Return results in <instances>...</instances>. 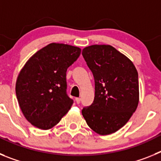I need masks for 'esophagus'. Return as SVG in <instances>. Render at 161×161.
Returning <instances> with one entry per match:
<instances>
[{"label": "esophagus", "instance_id": "esophagus-1", "mask_svg": "<svg viewBox=\"0 0 161 161\" xmlns=\"http://www.w3.org/2000/svg\"><path fill=\"white\" fill-rule=\"evenodd\" d=\"M75 100H76V103H77V104H79L80 102V97H76Z\"/></svg>", "mask_w": 161, "mask_h": 161}]
</instances>
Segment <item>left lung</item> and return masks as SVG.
I'll use <instances>...</instances> for the list:
<instances>
[{
  "mask_svg": "<svg viewBox=\"0 0 161 161\" xmlns=\"http://www.w3.org/2000/svg\"><path fill=\"white\" fill-rule=\"evenodd\" d=\"M82 55L93 72L95 97L82 109L88 126L106 136L122 128L136 110L139 101V80L130 59L110 45H92Z\"/></svg>",
  "mask_w": 161,
  "mask_h": 161,
  "instance_id": "left-lung-1",
  "label": "left lung"
}]
</instances>
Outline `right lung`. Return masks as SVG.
Segmentation results:
<instances>
[{"instance_id":"add662e5","label":"right lung","mask_w":161,"mask_h":161,"mask_svg":"<svg viewBox=\"0 0 161 161\" xmlns=\"http://www.w3.org/2000/svg\"><path fill=\"white\" fill-rule=\"evenodd\" d=\"M81 49L52 42L35 53L25 64L16 81V95L28 122L41 130L59 123L73 101L66 93V72Z\"/></svg>"}]
</instances>
